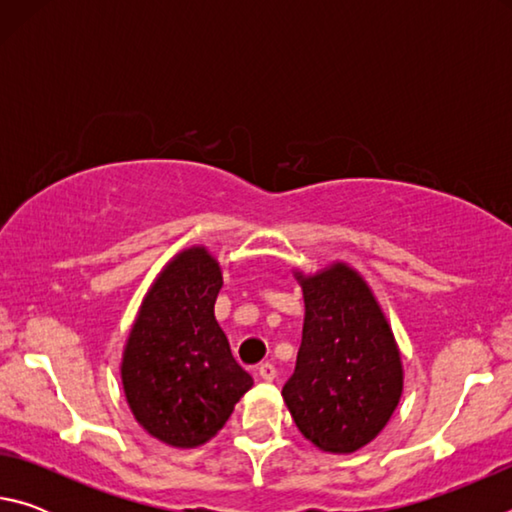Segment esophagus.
<instances>
[{"mask_svg":"<svg viewBox=\"0 0 512 512\" xmlns=\"http://www.w3.org/2000/svg\"><path fill=\"white\" fill-rule=\"evenodd\" d=\"M257 375H259V377H262L264 381H273V379L277 377V370H275V366H273V363H271V361H264V363H262V366H259V368H257Z\"/></svg>","mask_w":512,"mask_h":512,"instance_id":"34e87169","label":"esophagus"}]
</instances>
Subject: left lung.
Instances as JSON below:
<instances>
[{
    "label": "left lung",
    "instance_id": "1",
    "mask_svg": "<svg viewBox=\"0 0 512 512\" xmlns=\"http://www.w3.org/2000/svg\"><path fill=\"white\" fill-rule=\"evenodd\" d=\"M305 327L282 397L302 436L334 454L368 445L402 395L393 332L370 289L345 264L302 280Z\"/></svg>",
    "mask_w": 512,
    "mask_h": 512
}]
</instances>
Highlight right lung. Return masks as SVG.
Returning a JSON list of instances; mask_svg holds the SVG:
<instances>
[{
	"label": "right lung",
	"mask_w": 512,
	"mask_h": 512,
	"mask_svg": "<svg viewBox=\"0 0 512 512\" xmlns=\"http://www.w3.org/2000/svg\"><path fill=\"white\" fill-rule=\"evenodd\" d=\"M221 284L205 248L185 250L155 280L128 336L126 400L137 422L173 447L210 440L253 386L214 318Z\"/></svg>",
	"instance_id": "right-lung-1"
}]
</instances>
